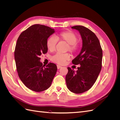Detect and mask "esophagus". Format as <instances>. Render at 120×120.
I'll return each instance as SVG.
<instances>
[{
	"mask_svg": "<svg viewBox=\"0 0 120 120\" xmlns=\"http://www.w3.org/2000/svg\"><path fill=\"white\" fill-rule=\"evenodd\" d=\"M61 67H62L60 66V65H57V68H58V69H60V68H61Z\"/></svg>",
	"mask_w": 120,
	"mask_h": 120,
	"instance_id": "34e87169",
	"label": "esophagus"
}]
</instances>
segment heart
<instances>
[{
    "label": "heart",
    "instance_id": "obj_1",
    "mask_svg": "<svg viewBox=\"0 0 120 120\" xmlns=\"http://www.w3.org/2000/svg\"><path fill=\"white\" fill-rule=\"evenodd\" d=\"M57 39L64 41L68 43V49L71 52H75L78 48L76 43L78 39L77 35L71 31H66L58 34L56 35V38L52 36L47 39V48L50 51H53L55 49ZM70 55L68 53H57L52 57V60L58 64H63L70 59Z\"/></svg>",
    "mask_w": 120,
    "mask_h": 120
}]
</instances>
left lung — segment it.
Here are the masks:
<instances>
[{
  "label": "left lung",
  "mask_w": 120,
  "mask_h": 120,
  "mask_svg": "<svg viewBox=\"0 0 120 120\" xmlns=\"http://www.w3.org/2000/svg\"><path fill=\"white\" fill-rule=\"evenodd\" d=\"M71 28L77 30L82 39L81 52L72 60L73 64L81 66L77 71L68 67L66 81L71 92L81 94L91 88L97 79L101 68L103 52L99 40L89 29L81 25Z\"/></svg>",
  "instance_id": "8db88e82"
}]
</instances>
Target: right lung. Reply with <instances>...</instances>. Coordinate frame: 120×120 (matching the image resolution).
Wrapping results in <instances>:
<instances>
[{"label": "right lung", "instance_id": "1", "mask_svg": "<svg viewBox=\"0 0 120 120\" xmlns=\"http://www.w3.org/2000/svg\"><path fill=\"white\" fill-rule=\"evenodd\" d=\"M55 30L41 24H34L20 34L14 51L18 75L27 88L39 92L49 89L57 71L56 64L44 66L39 56L46 53L47 39Z\"/></svg>", "mask_w": 120, "mask_h": 120}]
</instances>
